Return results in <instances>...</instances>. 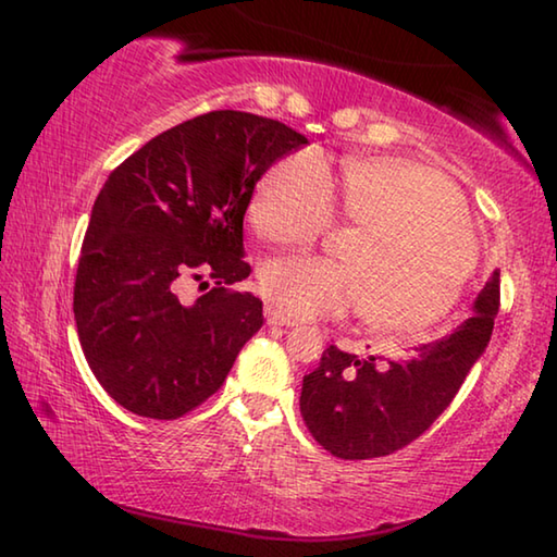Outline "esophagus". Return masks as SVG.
I'll list each match as a JSON object with an SVG mask.
<instances>
[{"label": "esophagus", "mask_w": 557, "mask_h": 557, "mask_svg": "<svg viewBox=\"0 0 557 557\" xmlns=\"http://www.w3.org/2000/svg\"><path fill=\"white\" fill-rule=\"evenodd\" d=\"M265 319H268L270 326H297L295 319H289L285 312H280V309L272 307V305L265 307Z\"/></svg>", "instance_id": "1"}]
</instances>
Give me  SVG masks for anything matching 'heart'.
I'll return each mask as SVG.
<instances>
[{"mask_svg":"<svg viewBox=\"0 0 557 557\" xmlns=\"http://www.w3.org/2000/svg\"><path fill=\"white\" fill-rule=\"evenodd\" d=\"M338 206L363 233L348 265L285 256L260 270L270 301L297 319L361 312L385 336H418L442 322L479 262V238L457 188L432 169L393 157L351 159ZM252 228L275 245H309L334 223V188L312 149L272 164L248 206Z\"/></svg>","mask_w":557,"mask_h":557,"instance_id":"1","label":"heart"}]
</instances>
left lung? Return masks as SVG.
<instances>
[{
	"instance_id": "8db88e82",
	"label": "left lung",
	"mask_w": 557,
	"mask_h": 557,
	"mask_svg": "<svg viewBox=\"0 0 557 557\" xmlns=\"http://www.w3.org/2000/svg\"><path fill=\"white\" fill-rule=\"evenodd\" d=\"M502 301L498 270L479 292L474 317L418 354L381 363L329 346L305 375L299 412L307 430L338 459L393 455L430 430L455 400L461 383L484 354Z\"/></svg>"
}]
</instances>
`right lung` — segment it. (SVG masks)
<instances>
[{"label":"right lung","instance_id":"add662e5","mask_svg":"<svg viewBox=\"0 0 557 557\" xmlns=\"http://www.w3.org/2000/svg\"><path fill=\"white\" fill-rule=\"evenodd\" d=\"M307 145L285 122L213 110L162 132L115 166L83 240L73 312L90 371L122 408L176 420L211 398L262 301L235 289L243 215L260 176ZM212 289L181 301L186 278Z\"/></svg>","mask_w":557,"mask_h":557}]
</instances>
